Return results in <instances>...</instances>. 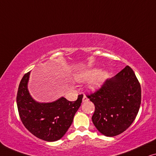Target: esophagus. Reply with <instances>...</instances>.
Returning <instances> with one entry per match:
<instances>
[{
  "mask_svg": "<svg viewBox=\"0 0 156 156\" xmlns=\"http://www.w3.org/2000/svg\"><path fill=\"white\" fill-rule=\"evenodd\" d=\"M87 101H88V98H87L85 95L83 96V102H87Z\"/></svg>",
  "mask_w": 156,
  "mask_h": 156,
  "instance_id": "1",
  "label": "esophagus"
}]
</instances>
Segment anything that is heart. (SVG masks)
<instances>
[{
    "label": "heart",
    "instance_id": "1",
    "mask_svg": "<svg viewBox=\"0 0 156 156\" xmlns=\"http://www.w3.org/2000/svg\"><path fill=\"white\" fill-rule=\"evenodd\" d=\"M108 76V73L106 71L102 70L100 71L98 69H93L78 73L76 76V79L79 82H85L90 80V88L95 90L102 86Z\"/></svg>",
    "mask_w": 156,
    "mask_h": 156
}]
</instances>
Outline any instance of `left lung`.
<instances>
[{
	"mask_svg": "<svg viewBox=\"0 0 156 156\" xmlns=\"http://www.w3.org/2000/svg\"><path fill=\"white\" fill-rule=\"evenodd\" d=\"M87 97L95 105L92 120L98 130L106 136H115L134 121L141 105V85L133 70L126 66Z\"/></svg>",
	"mask_w": 156,
	"mask_h": 156,
	"instance_id": "obj_1",
	"label": "left lung"
}]
</instances>
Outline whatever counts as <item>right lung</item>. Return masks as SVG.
Here are the masks:
<instances>
[{
    "instance_id": "add662e5",
    "label": "right lung",
    "mask_w": 156,
    "mask_h": 156,
    "mask_svg": "<svg viewBox=\"0 0 156 156\" xmlns=\"http://www.w3.org/2000/svg\"><path fill=\"white\" fill-rule=\"evenodd\" d=\"M30 74L28 72L24 75L17 90V105L21 121L25 128L39 139L58 141L71 126L83 95H79L74 102L61 97L52 102H38L28 90Z\"/></svg>"
}]
</instances>
